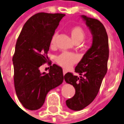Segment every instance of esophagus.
<instances>
[{
    "instance_id": "obj_1",
    "label": "esophagus",
    "mask_w": 124,
    "mask_h": 124,
    "mask_svg": "<svg viewBox=\"0 0 124 124\" xmlns=\"http://www.w3.org/2000/svg\"><path fill=\"white\" fill-rule=\"evenodd\" d=\"M63 75H65V74L67 73V70H65V69H63Z\"/></svg>"
}]
</instances>
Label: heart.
I'll list each match as a JSON object with an SVG mask.
<instances>
[{
  "instance_id": "1",
  "label": "heart",
  "mask_w": 124,
  "mask_h": 124,
  "mask_svg": "<svg viewBox=\"0 0 124 124\" xmlns=\"http://www.w3.org/2000/svg\"><path fill=\"white\" fill-rule=\"evenodd\" d=\"M70 35H71L72 40L75 41V43H79L80 42L83 40L85 37V33L83 28L80 26H74L70 29ZM57 34L54 33L53 35L52 40H51V45H54L56 42ZM56 61L57 63L61 67L64 68L65 69H68L71 68L77 61H78V57L75 54L72 53L63 52L59 55Z\"/></svg>"
}]
</instances>
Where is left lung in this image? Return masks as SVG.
Masks as SVG:
<instances>
[{"mask_svg":"<svg viewBox=\"0 0 124 124\" xmlns=\"http://www.w3.org/2000/svg\"><path fill=\"white\" fill-rule=\"evenodd\" d=\"M82 17L93 35L92 45L76 66L75 71L80 77L66 73L64 79L75 89L74 96L66 101L72 110H81L93 102L101 88L108 70V37L103 24L96 19L85 15Z\"/></svg>","mask_w":124,"mask_h":124,"instance_id":"obj_1","label":"left lung"}]
</instances>
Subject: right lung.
<instances>
[{"label":"right lung","mask_w":124,"mask_h":124,"mask_svg":"<svg viewBox=\"0 0 124 124\" xmlns=\"http://www.w3.org/2000/svg\"><path fill=\"white\" fill-rule=\"evenodd\" d=\"M64 16L35 14L25 23L16 40L12 58L15 88L18 99L28 109L40 108L47 93L63 81V70L59 65H51L49 73H41L39 68L49 61L46 54L52 38Z\"/></svg>","instance_id":"right-lung-1"}]
</instances>
